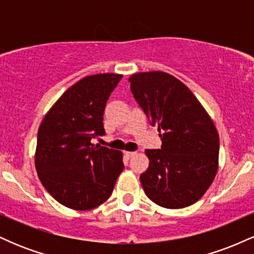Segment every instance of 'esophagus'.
I'll return each mask as SVG.
<instances>
[{
    "label": "esophagus",
    "instance_id": "obj_1",
    "mask_svg": "<svg viewBox=\"0 0 254 254\" xmlns=\"http://www.w3.org/2000/svg\"><path fill=\"white\" fill-rule=\"evenodd\" d=\"M135 155H136V151H125V156H127V159H130V157H132Z\"/></svg>",
    "mask_w": 254,
    "mask_h": 254
}]
</instances>
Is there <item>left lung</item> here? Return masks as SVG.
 I'll return each mask as SVG.
<instances>
[{"mask_svg": "<svg viewBox=\"0 0 254 254\" xmlns=\"http://www.w3.org/2000/svg\"><path fill=\"white\" fill-rule=\"evenodd\" d=\"M129 82L137 104L161 132V148L145 150L149 167L139 177L145 194L168 209L196 203L216 176V127L191 90L167 72H137Z\"/></svg>", "mask_w": 254, "mask_h": 254, "instance_id": "obj_1", "label": "left lung"}]
</instances>
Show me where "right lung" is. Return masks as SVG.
Here are the masks:
<instances>
[{
    "label": "right lung",
    "instance_id": "1",
    "mask_svg": "<svg viewBox=\"0 0 254 254\" xmlns=\"http://www.w3.org/2000/svg\"><path fill=\"white\" fill-rule=\"evenodd\" d=\"M122 77H83L63 93L40 124L38 177L46 191L66 208L89 210L106 202L124 170L121 151L90 142L105 135V106Z\"/></svg>",
    "mask_w": 254,
    "mask_h": 254
}]
</instances>
